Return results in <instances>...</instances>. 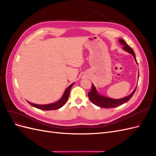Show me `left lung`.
I'll return each mask as SVG.
<instances>
[{"mask_svg": "<svg viewBox=\"0 0 156 156\" xmlns=\"http://www.w3.org/2000/svg\"><path fill=\"white\" fill-rule=\"evenodd\" d=\"M119 41L122 45H124L123 47L124 50L128 52L129 53L133 55L136 63L138 64L137 61H136V59L135 58V54L134 53L133 50L126 43V41L123 39L120 38ZM136 87L134 89L133 92H132L128 96L125 97L122 99H119V100H116V99H112L110 98H107V97L100 95V94H98L95 87L94 86L93 84H92V89L91 90L88 92V96L89 100H90L94 104H95L98 107L106 108H113V107H116L119 105H121L122 104H123V103H125L128 101L131 98V97L133 96V94H135V92L136 90Z\"/></svg>", "mask_w": 156, "mask_h": 156, "instance_id": "left-lung-1", "label": "left lung"}]
</instances>
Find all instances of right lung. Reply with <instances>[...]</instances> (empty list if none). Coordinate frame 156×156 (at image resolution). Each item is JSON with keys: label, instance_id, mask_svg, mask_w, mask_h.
Here are the masks:
<instances>
[{"label": "right lung", "instance_id": "1", "mask_svg": "<svg viewBox=\"0 0 156 156\" xmlns=\"http://www.w3.org/2000/svg\"><path fill=\"white\" fill-rule=\"evenodd\" d=\"M73 83H72L66 89V90L64 92V94L62 97L61 98L60 100L56 101V103H51V104H47V105H37V104H34V103H30L29 101H27L28 103H29L30 105H32V107H36L39 108V109L41 110H44V111H50V110H56L58 109V108H60L62 107L66 103L68 99L69 98V91L71 88H72V86L73 85Z\"/></svg>", "mask_w": 156, "mask_h": 156}]
</instances>
